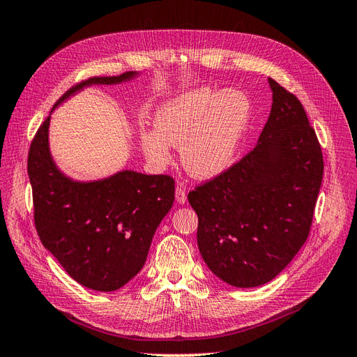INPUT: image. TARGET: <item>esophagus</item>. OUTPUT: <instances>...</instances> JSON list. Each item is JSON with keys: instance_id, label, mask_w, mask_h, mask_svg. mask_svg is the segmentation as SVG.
<instances>
[{"instance_id": "obj_1", "label": "esophagus", "mask_w": 357, "mask_h": 357, "mask_svg": "<svg viewBox=\"0 0 357 357\" xmlns=\"http://www.w3.org/2000/svg\"><path fill=\"white\" fill-rule=\"evenodd\" d=\"M176 199L178 204H185L188 201V195H186V189L183 188L181 185H178L176 188Z\"/></svg>"}]
</instances>
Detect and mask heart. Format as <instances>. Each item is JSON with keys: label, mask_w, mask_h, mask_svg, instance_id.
<instances>
[{"label": "heart", "mask_w": 357, "mask_h": 357, "mask_svg": "<svg viewBox=\"0 0 357 357\" xmlns=\"http://www.w3.org/2000/svg\"><path fill=\"white\" fill-rule=\"evenodd\" d=\"M252 105L241 91L190 89L160 105L155 131L139 135L144 156L158 168L171 162V147H180L181 164L190 176L213 178L228 171L240 153Z\"/></svg>", "instance_id": "b5f03b06"}]
</instances>
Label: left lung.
<instances>
[{
	"instance_id": "1",
	"label": "left lung",
	"mask_w": 357,
	"mask_h": 357,
	"mask_svg": "<svg viewBox=\"0 0 357 357\" xmlns=\"http://www.w3.org/2000/svg\"><path fill=\"white\" fill-rule=\"evenodd\" d=\"M273 105L257 144L223 174L189 192L198 248L222 282H271L308 238L323 178L314 129L294 93L268 79Z\"/></svg>"
}]
</instances>
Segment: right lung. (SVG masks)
<instances>
[{
  "instance_id": "obj_1",
  "label": "right lung",
  "mask_w": 357,
  "mask_h": 357,
  "mask_svg": "<svg viewBox=\"0 0 357 357\" xmlns=\"http://www.w3.org/2000/svg\"><path fill=\"white\" fill-rule=\"evenodd\" d=\"M128 71L91 77L73 86L56 107L92 84H119ZM50 116L32 139L28 176L40 240L82 286L113 291L134 278L147 259L159 223L174 202V180L125 169L93 181H77L56 167L49 147Z\"/></svg>"
}]
</instances>
